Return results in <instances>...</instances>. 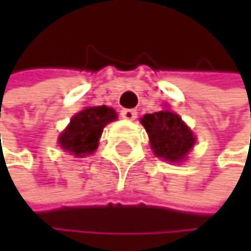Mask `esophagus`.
I'll list each match as a JSON object with an SVG mask.
<instances>
[{
	"label": "esophagus",
	"mask_w": 251,
	"mask_h": 251,
	"mask_svg": "<svg viewBox=\"0 0 251 251\" xmlns=\"http://www.w3.org/2000/svg\"><path fill=\"white\" fill-rule=\"evenodd\" d=\"M120 116H122L123 119H126V120H135L137 111H135V110H129V108H125V110L120 111Z\"/></svg>",
	"instance_id": "esophagus-1"
}]
</instances>
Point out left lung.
<instances>
[{"instance_id":"1","label":"left lung","mask_w":251,"mask_h":251,"mask_svg":"<svg viewBox=\"0 0 251 251\" xmlns=\"http://www.w3.org/2000/svg\"><path fill=\"white\" fill-rule=\"evenodd\" d=\"M141 123L149 134L155 155L166 161H182L196 143L191 129L172 111L144 114Z\"/></svg>"}]
</instances>
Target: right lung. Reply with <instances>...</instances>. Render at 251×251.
<instances>
[{"mask_svg":"<svg viewBox=\"0 0 251 251\" xmlns=\"http://www.w3.org/2000/svg\"><path fill=\"white\" fill-rule=\"evenodd\" d=\"M116 119V111L105 105L85 108L71 120V125L60 135V146L75 156L93 153L98 148L103 126Z\"/></svg>","mask_w":251,"mask_h":251,"instance_id":"1","label":"right lung"}]
</instances>
